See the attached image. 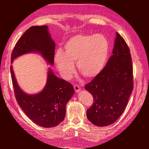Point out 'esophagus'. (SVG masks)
<instances>
[{"instance_id": "obj_1", "label": "esophagus", "mask_w": 149, "mask_h": 149, "mask_svg": "<svg viewBox=\"0 0 149 149\" xmlns=\"http://www.w3.org/2000/svg\"><path fill=\"white\" fill-rule=\"evenodd\" d=\"M74 90H75V91L76 92V93L79 92V91L81 90V88H80V87L79 86V85H76V84L74 85Z\"/></svg>"}]
</instances>
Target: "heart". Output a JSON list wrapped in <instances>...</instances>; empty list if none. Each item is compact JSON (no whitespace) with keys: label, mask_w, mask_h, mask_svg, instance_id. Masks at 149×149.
Returning <instances> with one entry per match:
<instances>
[{"label":"heart","mask_w":149,"mask_h":149,"mask_svg":"<svg viewBox=\"0 0 149 149\" xmlns=\"http://www.w3.org/2000/svg\"><path fill=\"white\" fill-rule=\"evenodd\" d=\"M109 52V43L101 34H78L65 42L64 50H57L54 63L60 74L70 79L75 72L76 61L78 72L86 78L97 76L104 68Z\"/></svg>","instance_id":"heart-1"}]
</instances>
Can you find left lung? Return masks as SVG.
Listing matches in <instances>:
<instances>
[{"label": "left lung", "mask_w": 149, "mask_h": 149, "mask_svg": "<svg viewBox=\"0 0 149 149\" xmlns=\"http://www.w3.org/2000/svg\"><path fill=\"white\" fill-rule=\"evenodd\" d=\"M85 88L93 96L94 102L87 110L88 120L93 124L111 125L123 114L133 89V64L129 47L118 33L112 55Z\"/></svg>", "instance_id": "1"}]
</instances>
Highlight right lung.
<instances>
[{"instance_id": "1", "label": "right lung", "mask_w": 149, "mask_h": 149, "mask_svg": "<svg viewBox=\"0 0 149 149\" xmlns=\"http://www.w3.org/2000/svg\"><path fill=\"white\" fill-rule=\"evenodd\" d=\"M55 43L48 31V26H32L24 33L15 45L11 62L16 58L28 52H39L52 65ZM10 73L17 102L27 117L41 127H55L64 120L65 106L74 94L70 83L56 77L49 70L46 86L41 93L27 95L17 85L12 65Z\"/></svg>"}]
</instances>
